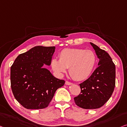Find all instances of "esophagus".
I'll use <instances>...</instances> for the list:
<instances>
[{
	"label": "esophagus",
	"instance_id": "esophagus-1",
	"mask_svg": "<svg viewBox=\"0 0 127 127\" xmlns=\"http://www.w3.org/2000/svg\"><path fill=\"white\" fill-rule=\"evenodd\" d=\"M65 84L66 85H71V84H72V83L70 82H68V81H66Z\"/></svg>",
	"mask_w": 127,
	"mask_h": 127
}]
</instances>
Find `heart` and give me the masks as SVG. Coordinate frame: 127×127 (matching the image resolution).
Masks as SVG:
<instances>
[{"instance_id":"1","label":"heart","mask_w":127,"mask_h":127,"mask_svg":"<svg viewBox=\"0 0 127 127\" xmlns=\"http://www.w3.org/2000/svg\"><path fill=\"white\" fill-rule=\"evenodd\" d=\"M97 58L94 51L82 48H64L59 54V60H52V67L58 73L69 68V73L76 80H83L90 76L95 67Z\"/></svg>"}]
</instances>
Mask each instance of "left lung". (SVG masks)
<instances>
[{
	"instance_id": "1",
	"label": "left lung",
	"mask_w": 127,
	"mask_h": 127,
	"mask_svg": "<svg viewBox=\"0 0 127 127\" xmlns=\"http://www.w3.org/2000/svg\"><path fill=\"white\" fill-rule=\"evenodd\" d=\"M97 58L98 67L91 76L80 83V94L74 97L75 103L83 109L99 108L112 96L115 87L116 68L107 52L90 43Z\"/></svg>"
}]
</instances>
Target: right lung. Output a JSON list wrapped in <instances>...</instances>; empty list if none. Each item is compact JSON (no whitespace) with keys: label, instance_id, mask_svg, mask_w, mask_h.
Segmentation results:
<instances>
[{"label":"right lung","instance_id":"right-lung-1","mask_svg":"<svg viewBox=\"0 0 127 127\" xmlns=\"http://www.w3.org/2000/svg\"><path fill=\"white\" fill-rule=\"evenodd\" d=\"M55 47L36 46L19 55L11 67V87L16 100L27 109L47 107L65 83L43 68L50 65Z\"/></svg>","mask_w":127,"mask_h":127}]
</instances>
